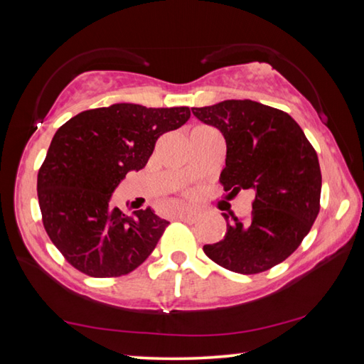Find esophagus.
Returning <instances> with one entry per match:
<instances>
[{"label": "esophagus", "instance_id": "1", "mask_svg": "<svg viewBox=\"0 0 364 364\" xmlns=\"http://www.w3.org/2000/svg\"><path fill=\"white\" fill-rule=\"evenodd\" d=\"M178 218L184 221V223H196V221L199 220V213L194 210H183L178 215Z\"/></svg>", "mask_w": 364, "mask_h": 364}]
</instances>
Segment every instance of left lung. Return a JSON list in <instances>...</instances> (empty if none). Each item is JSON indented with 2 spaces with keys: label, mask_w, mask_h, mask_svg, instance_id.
Segmentation results:
<instances>
[{
  "label": "left lung",
  "mask_w": 364,
  "mask_h": 364,
  "mask_svg": "<svg viewBox=\"0 0 364 364\" xmlns=\"http://www.w3.org/2000/svg\"><path fill=\"white\" fill-rule=\"evenodd\" d=\"M191 110L226 141V167L220 175L225 191L255 193L247 220L223 213V241L204 245L205 255L241 274L276 267L294 254L319 213L316 151L291 115L260 102L228 100Z\"/></svg>",
  "instance_id": "1"
}]
</instances>
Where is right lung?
I'll list each match as a JSON object with an SVG mask.
<instances>
[{"mask_svg":"<svg viewBox=\"0 0 364 364\" xmlns=\"http://www.w3.org/2000/svg\"><path fill=\"white\" fill-rule=\"evenodd\" d=\"M189 117V107L120 102L80 112L56 132L36 191L48 236L73 268L115 278L152 254L168 221L151 207L123 213L110 197L128 171L146 167L156 141Z\"/></svg>","mask_w":364,"mask_h":364,"instance_id":"obj_1","label":"right lung"}]
</instances>
